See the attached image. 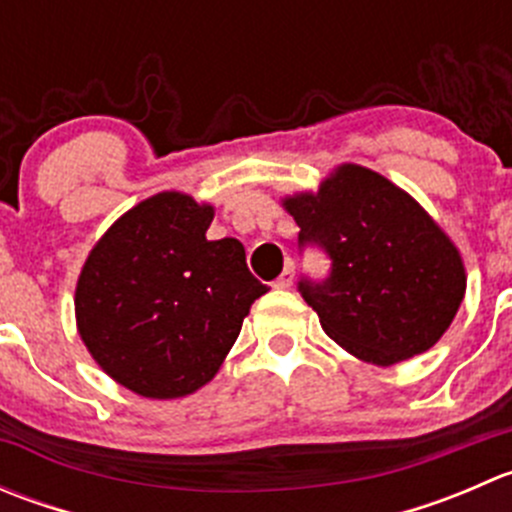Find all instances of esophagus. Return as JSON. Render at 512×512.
Here are the masks:
<instances>
[{
  "label": "esophagus",
  "instance_id": "obj_1",
  "mask_svg": "<svg viewBox=\"0 0 512 512\" xmlns=\"http://www.w3.org/2000/svg\"><path fill=\"white\" fill-rule=\"evenodd\" d=\"M292 282H294V262L287 260L285 270H282V275L275 280V287L277 289H287V287H292Z\"/></svg>",
  "mask_w": 512,
  "mask_h": 512
}]
</instances>
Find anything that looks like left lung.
I'll return each instance as SVG.
<instances>
[{"label":"left lung","instance_id":"obj_1","mask_svg":"<svg viewBox=\"0 0 512 512\" xmlns=\"http://www.w3.org/2000/svg\"><path fill=\"white\" fill-rule=\"evenodd\" d=\"M297 247L327 255L322 280L302 275L304 302L347 352L389 366L416 356L451 327L466 292L453 242L414 198L361 165H342L317 195L285 200Z\"/></svg>","mask_w":512,"mask_h":512}]
</instances>
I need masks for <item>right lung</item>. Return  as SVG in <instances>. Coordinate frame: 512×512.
<instances>
[{
    "label": "right lung",
    "instance_id": "right-lung-1",
    "mask_svg": "<svg viewBox=\"0 0 512 512\" xmlns=\"http://www.w3.org/2000/svg\"><path fill=\"white\" fill-rule=\"evenodd\" d=\"M210 223V205L153 195L101 237L79 277L81 339L108 376L148 399L208 384L267 292L240 240L205 237Z\"/></svg>",
    "mask_w": 512,
    "mask_h": 512
}]
</instances>
